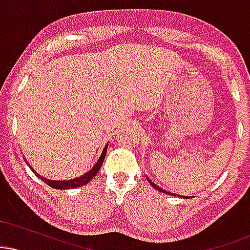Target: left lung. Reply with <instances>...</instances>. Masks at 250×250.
<instances>
[{
  "label": "left lung",
  "mask_w": 250,
  "mask_h": 250,
  "mask_svg": "<svg viewBox=\"0 0 250 250\" xmlns=\"http://www.w3.org/2000/svg\"><path fill=\"white\" fill-rule=\"evenodd\" d=\"M148 182L150 183V186H151V187H154L155 189H156V190H160V191H162V193H167V191H166V190H163V189H161V188H160V187H157L156 185H154V183L151 182L150 180H148ZM167 194H169V193H167ZM170 195H174V194H170ZM185 199H187V196H185Z\"/></svg>",
  "instance_id": "left-lung-1"
}]
</instances>
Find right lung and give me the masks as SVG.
<instances>
[{
	"instance_id": "1",
	"label": "right lung",
	"mask_w": 250,
	"mask_h": 250,
	"mask_svg": "<svg viewBox=\"0 0 250 250\" xmlns=\"http://www.w3.org/2000/svg\"><path fill=\"white\" fill-rule=\"evenodd\" d=\"M107 148H108V145L105 146L104 149H103L102 155L100 156L99 161H97L95 166H94L93 169H91V170H89L87 174L77 177V179L68 180V181H51V180L43 179L42 176H40V177H41V180L44 181V183H47V185L50 186L51 188H55V189H73V188H77V187H81V186L87 185L89 181L93 179V177L95 176L97 173H99L100 168L102 167L103 161H104V157H105V153H107ZM37 176H39V175H37Z\"/></svg>"
}]
</instances>
